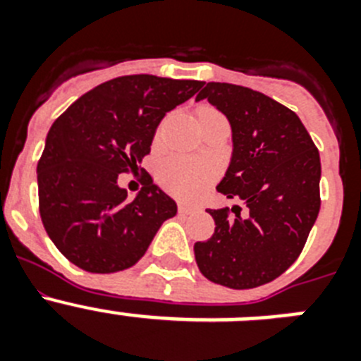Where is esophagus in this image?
I'll return each mask as SVG.
<instances>
[{
  "label": "esophagus",
  "instance_id": "1",
  "mask_svg": "<svg viewBox=\"0 0 361 361\" xmlns=\"http://www.w3.org/2000/svg\"><path fill=\"white\" fill-rule=\"evenodd\" d=\"M193 209L195 208H191V206H188V204L178 202V213H180V215H190V213H193Z\"/></svg>",
  "mask_w": 361,
  "mask_h": 361
}]
</instances>
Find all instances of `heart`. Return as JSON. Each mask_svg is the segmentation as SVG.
I'll return each instance as SVG.
<instances>
[{
    "label": "heart",
    "mask_w": 361,
    "mask_h": 361,
    "mask_svg": "<svg viewBox=\"0 0 361 361\" xmlns=\"http://www.w3.org/2000/svg\"><path fill=\"white\" fill-rule=\"evenodd\" d=\"M215 110L200 108L199 116L212 114ZM215 178L212 166L188 157L166 159L159 168V180L162 186L178 199H195L208 190Z\"/></svg>",
    "instance_id": "1"
}]
</instances>
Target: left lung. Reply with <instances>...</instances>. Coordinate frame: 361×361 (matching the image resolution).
<instances>
[{"label": "left lung", "instance_id": "8db88e82", "mask_svg": "<svg viewBox=\"0 0 361 361\" xmlns=\"http://www.w3.org/2000/svg\"><path fill=\"white\" fill-rule=\"evenodd\" d=\"M208 99L231 124L233 153L216 190L240 208L208 209L215 233L197 242L195 260L212 282L251 289L275 280L304 250L320 212V153L295 111L251 88L208 82Z\"/></svg>", "mask_w": 361, "mask_h": 361}]
</instances>
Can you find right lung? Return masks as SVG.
<instances>
[{"label":"right lung","mask_w":361,"mask_h":361,"mask_svg":"<svg viewBox=\"0 0 361 361\" xmlns=\"http://www.w3.org/2000/svg\"><path fill=\"white\" fill-rule=\"evenodd\" d=\"M202 81L123 75L95 86L52 124L37 162L43 226L56 247L88 273H116L141 260L177 204L148 173L133 200L119 173L149 153L166 111Z\"/></svg>","instance_id":"right-lung-1"}]
</instances>
